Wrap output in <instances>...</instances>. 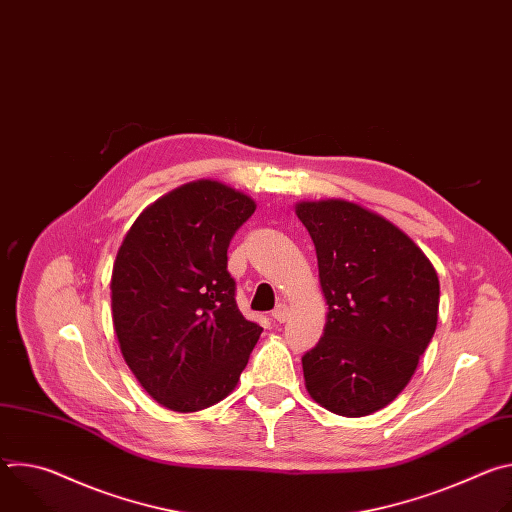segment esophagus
I'll list each match as a JSON object with an SVG mask.
<instances>
[{"mask_svg":"<svg viewBox=\"0 0 512 512\" xmlns=\"http://www.w3.org/2000/svg\"><path fill=\"white\" fill-rule=\"evenodd\" d=\"M271 316H273V320L279 322V324L287 322V318H289V308H287V304H277L275 310L271 312Z\"/></svg>","mask_w":512,"mask_h":512,"instance_id":"obj_1","label":"esophagus"}]
</instances>
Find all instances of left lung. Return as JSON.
<instances>
[{"mask_svg":"<svg viewBox=\"0 0 512 512\" xmlns=\"http://www.w3.org/2000/svg\"><path fill=\"white\" fill-rule=\"evenodd\" d=\"M328 304L320 342L302 356L310 397L344 417L371 415L411 381L437 326L440 279L387 218L346 200L300 202Z\"/></svg>","mask_w":512,"mask_h":512,"instance_id":"obj_1","label":"left lung"}]
</instances>
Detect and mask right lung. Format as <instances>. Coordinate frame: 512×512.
<instances>
[{
    "mask_svg": "<svg viewBox=\"0 0 512 512\" xmlns=\"http://www.w3.org/2000/svg\"><path fill=\"white\" fill-rule=\"evenodd\" d=\"M255 202L221 182L184 184L145 208L111 275L127 367L160 405L192 413L239 383L263 328L235 302L227 249Z\"/></svg>",
    "mask_w": 512,
    "mask_h": 512,
    "instance_id": "obj_1",
    "label": "right lung"
}]
</instances>
